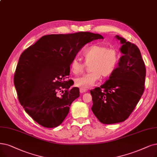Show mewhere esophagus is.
Here are the masks:
<instances>
[{
	"label": "esophagus",
	"instance_id": "1",
	"mask_svg": "<svg viewBox=\"0 0 157 157\" xmlns=\"http://www.w3.org/2000/svg\"><path fill=\"white\" fill-rule=\"evenodd\" d=\"M87 91V89H80V92L81 93H83V92H85Z\"/></svg>",
	"mask_w": 157,
	"mask_h": 157
}]
</instances>
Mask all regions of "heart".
<instances>
[{"instance_id": "1", "label": "heart", "mask_w": 157, "mask_h": 157, "mask_svg": "<svg viewBox=\"0 0 157 157\" xmlns=\"http://www.w3.org/2000/svg\"><path fill=\"white\" fill-rule=\"evenodd\" d=\"M85 63L75 57L71 63V69L74 74L82 72L89 65V73L85 74L75 79V84L81 89H87L95 85L101 78H108L117 69L120 59L118 50L105 45L94 44L83 52Z\"/></svg>"}]
</instances>
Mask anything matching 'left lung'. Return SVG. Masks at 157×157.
I'll return each instance as SVG.
<instances>
[{
  "label": "left lung",
  "mask_w": 157,
  "mask_h": 157,
  "mask_svg": "<svg viewBox=\"0 0 157 157\" xmlns=\"http://www.w3.org/2000/svg\"><path fill=\"white\" fill-rule=\"evenodd\" d=\"M122 44L118 66L107 82L90 90L92 112L100 122L113 124L128 118L145 89L146 69L138 46L118 36Z\"/></svg>",
  "instance_id": "8db88e82"
}]
</instances>
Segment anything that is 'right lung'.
I'll list each match as a JSON object with an SVG mask.
<instances>
[{
	"mask_svg": "<svg viewBox=\"0 0 157 157\" xmlns=\"http://www.w3.org/2000/svg\"><path fill=\"white\" fill-rule=\"evenodd\" d=\"M102 37L87 32L51 34L22 52L14 85L21 105L34 121L47 128L63 122L71 103L79 96V88L70 89L73 81L65 80L71 63L85 44Z\"/></svg>",
	"mask_w": 157,
	"mask_h": 157,
	"instance_id": "obj_1",
	"label": "right lung"
}]
</instances>
